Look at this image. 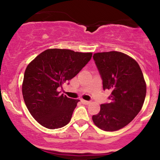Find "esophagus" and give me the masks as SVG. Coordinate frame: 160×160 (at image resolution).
<instances>
[{
    "instance_id": "1",
    "label": "esophagus",
    "mask_w": 160,
    "mask_h": 160,
    "mask_svg": "<svg viewBox=\"0 0 160 160\" xmlns=\"http://www.w3.org/2000/svg\"><path fill=\"white\" fill-rule=\"evenodd\" d=\"M81 102L83 104H89L90 103V102H89V101H86V100H83V99H82L81 100Z\"/></svg>"
}]
</instances>
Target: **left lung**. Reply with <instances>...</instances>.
I'll return each instance as SVG.
<instances>
[{
  "label": "left lung",
  "instance_id": "obj_1",
  "mask_svg": "<svg viewBox=\"0 0 160 160\" xmlns=\"http://www.w3.org/2000/svg\"><path fill=\"white\" fill-rule=\"evenodd\" d=\"M93 58L104 90L111 91V102L101 104L92 121L104 131H117L132 121L142 108L147 90L143 73L134 58L121 52H97Z\"/></svg>",
  "mask_w": 160,
  "mask_h": 160
}]
</instances>
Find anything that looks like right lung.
<instances>
[{
    "label": "right lung",
    "mask_w": 160,
    "mask_h": 160,
    "mask_svg": "<svg viewBox=\"0 0 160 160\" xmlns=\"http://www.w3.org/2000/svg\"><path fill=\"white\" fill-rule=\"evenodd\" d=\"M92 56V52L49 49L28 65L22 91L28 110L38 123L55 129L70 122L80 100L60 95L57 89L74 78Z\"/></svg>",
    "instance_id": "1"
}]
</instances>
